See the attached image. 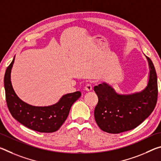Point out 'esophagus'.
I'll return each mask as SVG.
<instances>
[{
  "label": "esophagus",
  "mask_w": 161,
  "mask_h": 161,
  "mask_svg": "<svg viewBox=\"0 0 161 161\" xmlns=\"http://www.w3.org/2000/svg\"><path fill=\"white\" fill-rule=\"evenodd\" d=\"M84 89H85V90L86 92H90L92 90V84H87L85 86V87H84Z\"/></svg>",
  "instance_id": "1"
}]
</instances>
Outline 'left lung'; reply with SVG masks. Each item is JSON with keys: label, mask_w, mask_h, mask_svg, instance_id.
Segmentation results:
<instances>
[{"label": "left lung", "mask_w": 161, "mask_h": 161, "mask_svg": "<svg viewBox=\"0 0 161 161\" xmlns=\"http://www.w3.org/2000/svg\"><path fill=\"white\" fill-rule=\"evenodd\" d=\"M148 62L149 74L146 86L141 92L129 94H119L112 86L102 82L94 87L98 97L94 109L97 124L103 131L120 133L132 130L151 115L158 98L157 75L151 59Z\"/></svg>", "instance_id": "left-lung-1"}]
</instances>
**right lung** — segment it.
I'll return each mask as SVG.
<instances>
[{
    "label": "right lung",
    "mask_w": 161,
    "mask_h": 161,
    "mask_svg": "<svg viewBox=\"0 0 161 161\" xmlns=\"http://www.w3.org/2000/svg\"><path fill=\"white\" fill-rule=\"evenodd\" d=\"M15 57L4 76L5 98L10 114L28 129L40 133L56 131L67 119L72 104L81 97V92L78 91L64 94L54 104L46 107H36L23 102L16 94L10 80Z\"/></svg>",
    "instance_id": "obj_1"
}]
</instances>
